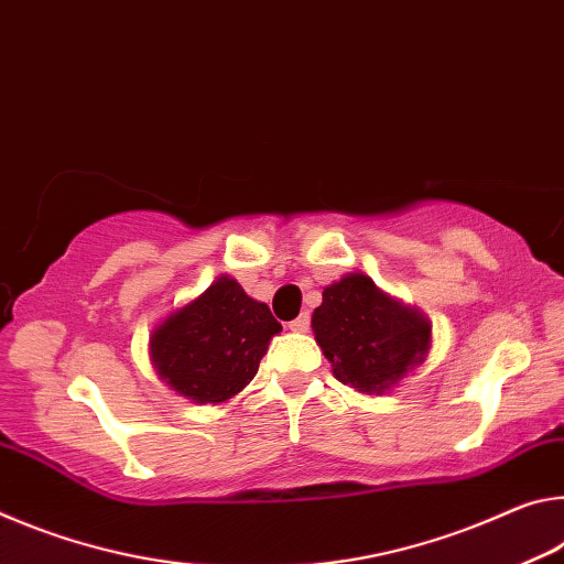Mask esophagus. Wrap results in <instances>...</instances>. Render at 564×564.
Returning <instances> with one entry per match:
<instances>
[{
	"instance_id": "obj_1",
	"label": "esophagus",
	"mask_w": 564,
	"mask_h": 564,
	"mask_svg": "<svg viewBox=\"0 0 564 564\" xmlns=\"http://www.w3.org/2000/svg\"><path fill=\"white\" fill-rule=\"evenodd\" d=\"M290 329L292 332H307L310 329V315H307V312H302L297 319H292L290 322Z\"/></svg>"
}]
</instances>
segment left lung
I'll return each mask as SVG.
<instances>
[{
	"label": "left lung",
	"mask_w": 564,
	"mask_h": 564,
	"mask_svg": "<svg viewBox=\"0 0 564 564\" xmlns=\"http://www.w3.org/2000/svg\"><path fill=\"white\" fill-rule=\"evenodd\" d=\"M312 329L337 380L369 394L420 365L432 335L420 312L387 297L365 274H347L322 292Z\"/></svg>",
	"instance_id": "8db88e82"
}]
</instances>
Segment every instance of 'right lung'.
Masks as SVG:
<instances>
[{"label": "right lung", "instance_id": "obj_1", "mask_svg": "<svg viewBox=\"0 0 564 564\" xmlns=\"http://www.w3.org/2000/svg\"><path fill=\"white\" fill-rule=\"evenodd\" d=\"M280 329L267 304L219 276L152 332V362L174 392L217 404L252 382Z\"/></svg>", "mask_w": 564, "mask_h": 564}]
</instances>
